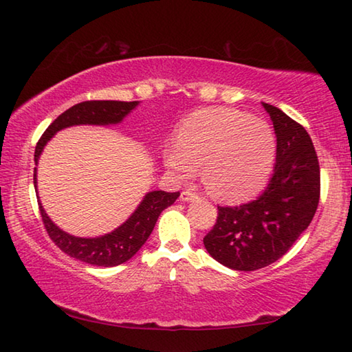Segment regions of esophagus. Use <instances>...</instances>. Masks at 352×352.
Segmentation results:
<instances>
[{
  "label": "esophagus",
  "instance_id": "1",
  "mask_svg": "<svg viewBox=\"0 0 352 352\" xmlns=\"http://www.w3.org/2000/svg\"><path fill=\"white\" fill-rule=\"evenodd\" d=\"M181 199H182V201H186V202L195 201V199H198V193L190 192V190H184V192L181 193Z\"/></svg>",
  "mask_w": 352,
  "mask_h": 352
}]
</instances>
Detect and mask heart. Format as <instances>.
<instances>
[{
  "instance_id": "1",
  "label": "heart",
  "mask_w": 352,
  "mask_h": 352,
  "mask_svg": "<svg viewBox=\"0 0 352 352\" xmlns=\"http://www.w3.org/2000/svg\"><path fill=\"white\" fill-rule=\"evenodd\" d=\"M275 156L267 122L233 108H206L182 120L164 162L179 179H192L202 166V181L214 198L241 202L264 187Z\"/></svg>"
}]
</instances>
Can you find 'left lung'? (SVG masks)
<instances>
[{"label": "left lung", "instance_id": "left-lung-1", "mask_svg": "<svg viewBox=\"0 0 352 352\" xmlns=\"http://www.w3.org/2000/svg\"><path fill=\"white\" fill-rule=\"evenodd\" d=\"M276 135V162L267 187L256 199L218 207L204 245L223 266L256 270L286 254L317 212L320 165L306 129L274 104L263 103Z\"/></svg>", "mask_w": 352, "mask_h": 352}]
</instances>
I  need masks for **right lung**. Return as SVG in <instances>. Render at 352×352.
Segmentation results:
<instances>
[{
  "mask_svg": "<svg viewBox=\"0 0 352 352\" xmlns=\"http://www.w3.org/2000/svg\"><path fill=\"white\" fill-rule=\"evenodd\" d=\"M139 102H117V100H89L82 102L60 114L38 140L35 146V164L38 162L43 148L60 129L74 125H113L123 120L138 107ZM34 186H36V168H34ZM179 198V192L166 193L162 190L145 195L135 212L116 230L97 238H78L63 232L47 217L41 202L38 201L43 224L46 227L49 238L60 250L76 260L92 264V266L113 267L128 261L135 255L156 226L159 214Z\"/></svg>",
  "mask_w": 352,
  "mask_h": 352,
  "instance_id": "right-lung-1",
  "label": "right lung"
}]
</instances>
